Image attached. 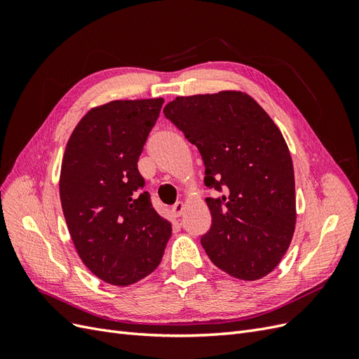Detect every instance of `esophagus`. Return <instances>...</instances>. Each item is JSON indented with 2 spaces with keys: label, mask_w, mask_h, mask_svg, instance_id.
I'll return each mask as SVG.
<instances>
[{
  "label": "esophagus",
  "mask_w": 359,
  "mask_h": 359,
  "mask_svg": "<svg viewBox=\"0 0 359 359\" xmlns=\"http://www.w3.org/2000/svg\"><path fill=\"white\" fill-rule=\"evenodd\" d=\"M182 212H184V203L182 202H177L175 205L172 206V210H170L172 217H175V219H177V217H181Z\"/></svg>",
  "instance_id": "1"
}]
</instances>
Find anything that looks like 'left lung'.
<instances>
[{"label":"left lung","mask_w":359,"mask_h":359,"mask_svg":"<svg viewBox=\"0 0 359 359\" xmlns=\"http://www.w3.org/2000/svg\"><path fill=\"white\" fill-rule=\"evenodd\" d=\"M163 114L198 147L205 186L223 193L205 199L212 219L201 240L206 255L235 278L265 277L297 223L293 163L280 128L241 91L177 97Z\"/></svg>","instance_id":"8db88e82"}]
</instances>
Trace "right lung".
Returning <instances> with one entry per match:
<instances>
[{"mask_svg":"<svg viewBox=\"0 0 359 359\" xmlns=\"http://www.w3.org/2000/svg\"><path fill=\"white\" fill-rule=\"evenodd\" d=\"M165 100H114L86 112L64 151L60 198L91 273L128 286L158 266L172 224L151 206L137 160Z\"/></svg>","mask_w":359,"mask_h":359,"instance_id":"right-lung-1","label":"right lung"}]
</instances>
